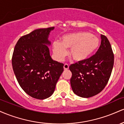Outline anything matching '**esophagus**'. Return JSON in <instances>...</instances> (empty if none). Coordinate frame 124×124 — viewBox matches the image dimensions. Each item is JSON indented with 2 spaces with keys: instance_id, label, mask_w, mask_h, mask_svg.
<instances>
[{
  "instance_id": "1",
  "label": "esophagus",
  "mask_w": 124,
  "mask_h": 124,
  "mask_svg": "<svg viewBox=\"0 0 124 124\" xmlns=\"http://www.w3.org/2000/svg\"><path fill=\"white\" fill-rule=\"evenodd\" d=\"M63 68L65 70H67V69H69V65L68 63H65L63 66Z\"/></svg>"
}]
</instances>
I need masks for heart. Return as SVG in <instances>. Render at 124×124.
<instances>
[{"label": "heart", "instance_id": "1", "mask_svg": "<svg viewBox=\"0 0 124 124\" xmlns=\"http://www.w3.org/2000/svg\"><path fill=\"white\" fill-rule=\"evenodd\" d=\"M100 45L99 38L87 32H79L64 35L61 42L55 41L53 51L58 61L66 55L65 48H70L69 56L76 62L86 60L97 49Z\"/></svg>", "mask_w": 124, "mask_h": 124}]
</instances>
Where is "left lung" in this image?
<instances>
[{
	"label": "left lung",
	"mask_w": 124,
	"mask_h": 124,
	"mask_svg": "<svg viewBox=\"0 0 124 124\" xmlns=\"http://www.w3.org/2000/svg\"><path fill=\"white\" fill-rule=\"evenodd\" d=\"M100 46L94 55L72 64L70 85L74 93L89 98L100 93L108 82L114 62L111 46L105 35H101Z\"/></svg>",
	"instance_id": "1"
}]
</instances>
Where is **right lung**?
Wrapping results in <instances>:
<instances>
[{
  "label": "right lung",
  "instance_id": "right-lung-1",
  "mask_svg": "<svg viewBox=\"0 0 124 124\" xmlns=\"http://www.w3.org/2000/svg\"><path fill=\"white\" fill-rule=\"evenodd\" d=\"M54 27L39 28L20 38L13 53L12 63L18 84L32 97H49L63 71V63L52 60L48 35Z\"/></svg>",
  "mask_w": 124,
  "mask_h": 124
}]
</instances>
